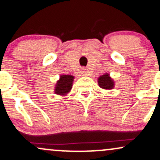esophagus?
Returning <instances> with one entry per match:
<instances>
[{
	"label": "esophagus",
	"instance_id": "esophagus-1",
	"mask_svg": "<svg viewBox=\"0 0 160 160\" xmlns=\"http://www.w3.org/2000/svg\"><path fill=\"white\" fill-rule=\"evenodd\" d=\"M86 73H87V72H86V71L85 69H82V71H81V74H82V75H83V76H85V75H86Z\"/></svg>",
	"mask_w": 160,
	"mask_h": 160
}]
</instances>
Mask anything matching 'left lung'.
Listing matches in <instances>:
<instances>
[{
	"instance_id": "obj_1",
	"label": "left lung",
	"mask_w": 160,
	"mask_h": 160,
	"mask_svg": "<svg viewBox=\"0 0 160 160\" xmlns=\"http://www.w3.org/2000/svg\"><path fill=\"white\" fill-rule=\"evenodd\" d=\"M98 82L99 86L104 89H112L114 87V81L112 80L108 73L99 77L98 78Z\"/></svg>"
}]
</instances>
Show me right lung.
Listing matches in <instances>:
<instances>
[{"label": "right lung", "mask_w": 160, "mask_h": 160, "mask_svg": "<svg viewBox=\"0 0 160 160\" xmlns=\"http://www.w3.org/2000/svg\"><path fill=\"white\" fill-rule=\"evenodd\" d=\"M74 79V76L72 75H61L56 84L54 92L59 95L68 94L72 88Z\"/></svg>", "instance_id": "1"}]
</instances>
